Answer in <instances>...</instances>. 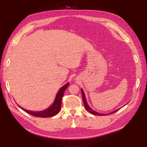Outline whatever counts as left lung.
<instances>
[{
	"mask_svg": "<svg viewBox=\"0 0 147 147\" xmlns=\"http://www.w3.org/2000/svg\"><path fill=\"white\" fill-rule=\"evenodd\" d=\"M82 97H83V103H84V105H85V109H86V111H88L89 112H90V113H92V114H94V115H109V114H113L114 113V112H117V111H118L119 109H117V110H115L113 112H111V113L109 114H100V113H98V112H96L95 111L92 110V109L90 107V106L88 105V104H87V102H86V98H85V93H84V92L83 90L82 89Z\"/></svg>",
	"mask_w": 147,
	"mask_h": 147,
	"instance_id": "left-lung-1",
	"label": "left lung"
}]
</instances>
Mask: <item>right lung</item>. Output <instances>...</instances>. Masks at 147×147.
<instances>
[{
    "label": "right lung",
    "instance_id": "1",
    "mask_svg": "<svg viewBox=\"0 0 147 147\" xmlns=\"http://www.w3.org/2000/svg\"><path fill=\"white\" fill-rule=\"evenodd\" d=\"M68 86H69V83H66L64 86H63L61 88H60V90L58 91L57 95H56L54 103H53L51 107L45 109L44 111H37V112L30 111L21 107L20 106H19V107H20L22 110L25 111L26 113H28L30 115H32L33 116H35V117L45 118V117H51L54 116V115L58 114L59 112L61 110L62 96L64 95V91L65 90V89L67 88Z\"/></svg>",
    "mask_w": 147,
    "mask_h": 147
}]
</instances>
